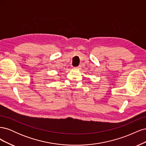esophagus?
<instances>
[{"instance_id": "34e87169", "label": "esophagus", "mask_w": 146, "mask_h": 146, "mask_svg": "<svg viewBox=\"0 0 146 146\" xmlns=\"http://www.w3.org/2000/svg\"><path fill=\"white\" fill-rule=\"evenodd\" d=\"M80 68H81V66H77V67L75 68V69H80Z\"/></svg>"}]
</instances>
